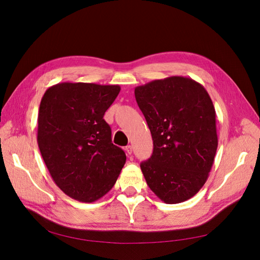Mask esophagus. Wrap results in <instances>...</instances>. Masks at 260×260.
I'll return each mask as SVG.
<instances>
[{"instance_id":"34e87169","label":"esophagus","mask_w":260,"mask_h":260,"mask_svg":"<svg viewBox=\"0 0 260 260\" xmlns=\"http://www.w3.org/2000/svg\"><path fill=\"white\" fill-rule=\"evenodd\" d=\"M125 152H127V154L128 155H131L132 154V146L131 145H128V146H125Z\"/></svg>"}]
</instances>
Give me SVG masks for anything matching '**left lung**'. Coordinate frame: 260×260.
Instances as JSON below:
<instances>
[{
    "mask_svg": "<svg viewBox=\"0 0 260 260\" xmlns=\"http://www.w3.org/2000/svg\"><path fill=\"white\" fill-rule=\"evenodd\" d=\"M153 138V154L141 162L149 188L166 204L182 203L205 184L218 146L216 111L204 86L172 76L135 89Z\"/></svg>",
    "mask_w": 260,
    "mask_h": 260,
    "instance_id": "left-lung-1",
    "label": "left lung"
}]
</instances>
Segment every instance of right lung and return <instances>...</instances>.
<instances>
[{
  "label": "right lung",
  "mask_w": 260,
  "mask_h": 260,
  "mask_svg": "<svg viewBox=\"0 0 260 260\" xmlns=\"http://www.w3.org/2000/svg\"><path fill=\"white\" fill-rule=\"evenodd\" d=\"M117 84L61 82L50 86L38 114V145L50 175L69 198L100 200L116 183L125 154L112 143L104 114Z\"/></svg>",
  "instance_id": "add662e5"
}]
</instances>
